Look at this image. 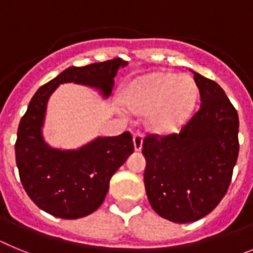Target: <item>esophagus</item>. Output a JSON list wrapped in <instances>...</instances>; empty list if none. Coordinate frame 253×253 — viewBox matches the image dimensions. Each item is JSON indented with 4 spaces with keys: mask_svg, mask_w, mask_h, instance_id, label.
<instances>
[{
    "mask_svg": "<svg viewBox=\"0 0 253 253\" xmlns=\"http://www.w3.org/2000/svg\"><path fill=\"white\" fill-rule=\"evenodd\" d=\"M133 143H134V149H135L137 152H139L143 146V135L140 131H135V133L133 134Z\"/></svg>",
    "mask_w": 253,
    "mask_h": 253,
    "instance_id": "34e87169",
    "label": "esophagus"
}]
</instances>
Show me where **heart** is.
Returning <instances> with one entry per match:
<instances>
[{"label": "heart", "mask_w": 253, "mask_h": 253, "mask_svg": "<svg viewBox=\"0 0 253 253\" xmlns=\"http://www.w3.org/2000/svg\"><path fill=\"white\" fill-rule=\"evenodd\" d=\"M198 88L191 77L171 72L142 76L126 86L123 101L130 113L147 114L146 124L157 133H169L191 115Z\"/></svg>", "instance_id": "b5f03b06"}]
</instances>
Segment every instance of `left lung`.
<instances>
[{
	"mask_svg": "<svg viewBox=\"0 0 253 253\" xmlns=\"http://www.w3.org/2000/svg\"><path fill=\"white\" fill-rule=\"evenodd\" d=\"M200 109L178 134L147 137L144 185L149 204L162 218L190 223L215 209L232 180L240 143L238 114L216 82L190 69Z\"/></svg>",
	"mask_w": 253,
	"mask_h": 253,
	"instance_id": "obj_1",
	"label": "left lung"
}]
</instances>
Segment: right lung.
Returning a JSON list of instances; mask_svg holds the SVG:
<instances>
[{"instance_id": "add662e5", "label": "right lung", "mask_w": 253, "mask_h": 253, "mask_svg": "<svg viewBox=\"0 0 253 253\" xmlns=\"http://www.w3.org/2000/svg\"><path fill=\"white\" fill-rule=\"evenodd\" d=\"M128 62L116 58L84 67H68L33 96L20 120L15 144L20 180L38 208L62 219H78L99 209L109 182L133 153L129 131L118 137H96L73 149L51 147L44 139L46 105L60 84H76L109 99L114 78Z\"/></svg>"}]
</instances>
